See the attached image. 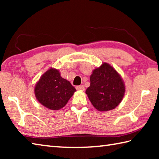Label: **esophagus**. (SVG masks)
<instances>
[{
    "mask_svg": "<svg viewBox=\"0 0 159 159\" xmlns=\"http://www.w3.org/2000/svg\"><path fill=\"white\" fill-rule=\"evenodd\" d=\"M76 90H80V91H83V90H85V87L83 85H82L76 86Z\"/></svg>",
    "mask_w": 159,
    "mask_h": 159,
    "instance_id": "34e87169",
    "label": "esophagus"
}]
</instances>
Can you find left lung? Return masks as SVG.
Here are the masks:
<instances>
[{
    "instance_id": "left-lung-1",
    "label": "left lung",
    "mask_w": 159,
    "mask_h": 159,
    "mask_svg": "<svg viewBox=\"0 0 159 159\" xmlns=\"http://www.w3.org/2000/svg\"><path fill=\"white\" fill-rule=\"evenodd\" d=\"M90 79V85L85 93L96 109L110 111L120 103L125 92V84L114 67L104 62L93 70Z\"/></svg>"
}]
</instances>
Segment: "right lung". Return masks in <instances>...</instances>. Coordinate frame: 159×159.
Returning <instances> with one entry per match:
<instances>
[{
    "label": "right lung",
    "instance_id": "obj_1",
    "mask_svg": "<svg viewBox=\"0 0 159 159\" xmlns=\"http://www.w3.org/2000/svg\"><path fill=\"white\" fill-rule=\"evenodd\" d=\"M69 80L60 76L58 69L50 68L42 75L34 88L36 98L50 110H60L76 92Z\"/></svg>",
    "mask_w": 159,
    "mask_h": 159
}]
</instances>
